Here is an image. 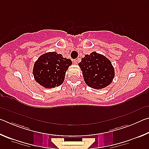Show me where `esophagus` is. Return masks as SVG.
Wrapping results in <instances>:
<instances>
[{"instance_id":"esophagus-1","label":"esophagus","mask_w":149,"mask_h":149,"mask_svg":"<svg viewBox=\"0 0 149 149\" xmlns=\"http://www.w3.org/2000/svg\"><path fill=\"white\" fill-rule=\"evenodd\" d=\"M74 63L75 64H77V63H78V60H74Z\"/></svg>"}]
</instances>
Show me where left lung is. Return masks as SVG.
<instances>
[{
  "label": "left lung",
  "mask_w": 149,
  "mask_h": 149,
  "mask_svg": "<svg viewBox=\"0 0 149 149\" xmlns=\"http://www.w3.org/2000/svg\"><path fill=\"white\" fill-rule=\"evenodd\" d=\"M78 65L85 84L95 89L108 86L114 77V68L110 60L96 52L85 54Z\"/></svg>",
  "instance_id": "left-lung-1"
}]
</instances>
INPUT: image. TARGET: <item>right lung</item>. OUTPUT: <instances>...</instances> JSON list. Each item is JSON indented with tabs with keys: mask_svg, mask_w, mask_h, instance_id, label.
I'll return each mask as SVG.
<instances>
[{
	"mask_svg": "<svg viewBox=\"0 0 149 149\" xmlns=\"http://www.w3.org/2000/svg\"><path fill=\"white\" fill-rule=\"evenodd\" d=\"M72 64V60L61 54L47 52L35 62L33 74L35 80L42 87L48 89L58 87L64 82L65 72Z\"/></svg>",
	"mask_w": 149,
	"mask_h": 149,
	"instance_id": "obj_1",
	"label": "right lung"
}]
</instances>
